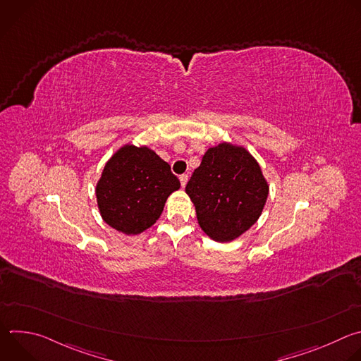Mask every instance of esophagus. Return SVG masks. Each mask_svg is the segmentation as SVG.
<instances>
[{
	"label": "esophagus",
	"mask_w": 361,
	"mask_h": 361,
	"mask_svg": "<svg viewBox=\"0 0 361 361\" xmlns=\"http://www.w3.org/2000/svg\"><path fill=\"white\" fill-rule=\"evenodd\" d=\"M187 181H188V176H187V174H181V176H180V183H181V187H185Z\"/></svg>",
	"instance_id": "34e87169"
}]
</instances>
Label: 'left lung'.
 Returning <instances> with one entry per match:
<instances>
[{
  "label": "left lung",
  "mask_w": 361,
  "mask_h": 361,
  "mask_svg": "<svg viewBox=\"0 0 361 361\" xmlns=\"http://www.w3.org/2000/svg\"><path fill=\"white\" fill-rule=\"evenodd\" d=\"M185 192L194 204L201 230L216 241L227 243L259 220L269 184L244 147L221 142L205 151Z\"/></svg>",
  "instance_id": "8db88e82"
}]
</instances>
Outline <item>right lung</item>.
<instances>
[{
    "mask_svg": "<svg viewBox=\"0 0 361 361\" xmlns=\"http://www.w3.org/2000/svg\"><path fill=\"white\" fill-rule=\"evenodd\" d=\"M178 188L169 163L145 145L127 144L107 161L95 195L102 220L134 235L160 219L169 195Z\"/></svg>",
    "mask_w": 361,
    "mask_h": 361,
    "instance_id": "add662e5",
    "label": "right lung"
}]
</instances>
